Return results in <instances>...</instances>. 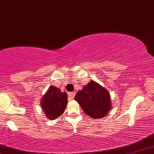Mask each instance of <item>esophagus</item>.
<instances>
[{
	"instance_id": "1",
	"label": "esophagus",
	"mask_w": 154,
	"mask_h": 154,
	"mask_svg": "<svg viewBox=\"0 0 154 154\" xmlns=\"http://www.w3.org/2000/svg\"><path fill=\"white\" fill-rule=\"evenodd\" d=\"M75 92H69V93H68V98H69V100H71L72 99V98L75 97Z\"/></svg>"
}]
</instances>
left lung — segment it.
Returning a JSON list of instances; mask_svg holds the SVG:
<instances>
[{
  "mask_svg": "<svg viewBox=\"0 0 154 154\" xmlns=\"http://www.w3.org/2000/svg\"><path fill=\"white\" fill-rule=\"evenodd\" d=\"M75 100L86 114L94 119L105 117L111 106L108 91L94 81H91L82 90L77 91Z\"/></svg>",
  "mask_w": 154,
  "mask_h": 154,
  "instance_id": "1",
  "label": "left lung"
}]
</instances>
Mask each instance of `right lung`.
<instances>
[{"mask_svg": "<svg viewBox=\"0 0 154 154\" xmlns=\"http://www.w3.org/2000/svg\"><path fill=\"white\" fill-rule=\"evenodd\" d=\"M42 107L49 120L60 116L67 103L66 92H62L59 88L51 86L42 99Z\"/></svg>", "mask_w": 154, "mask_h": 154, "instance_id": "obj_1", "label": "right lung"}]
</instances>
